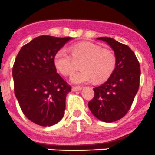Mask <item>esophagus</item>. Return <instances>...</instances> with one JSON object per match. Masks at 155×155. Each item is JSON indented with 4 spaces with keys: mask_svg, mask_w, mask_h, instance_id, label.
<instances>
[{
    "mask_svg": "<svg viewBox=\"0 0 155 155\" xmlns=\"http://www.w3.org/2000/svg\"><path fill=\"white\" fill-rule=\"evenodd\" d=\"M82 87L81 86H73L72 87V91H80Z\"/></svg>",
    "mask_w": 155,
    "mask_h": 155,
    "instance_id": "obj_1",
    "label": "esophagus"
}]
</instances>
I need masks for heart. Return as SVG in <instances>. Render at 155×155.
Here are the masks:
<instances>
[{"label": "heart", "mask_w": 155, "mask_h": 155, "mask_svg": "<svg viewBox=\"0 0 155 155\" xmlns=\"http://www.w3.org/2000/svg\"><path fill=\"white\" fill-rule=\"evenodd\" d=\"M71 54L61 49L56 53L53 62L59 72L68 76L81 64V71L71 75V80L81 84L94 80L100 83L107 80L116 66V57L111 50L89 42H81L70 47Z\"/></svg>", "instance_id": "heart-1"}]
</instances>
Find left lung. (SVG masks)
Listing matches in <instances>:
<instances>
[{"label":"left lung","instance_id":"8db88e82","mask_svg":"<svg viewBox=\"0 0 155 155\" xmlns=\"http://www.w3.org/2000/svg\"><path fill=\"white\" fill-rule=\"evenodd\" d=\"M97 39L107 42L114 50L116 68L107 81L94 87L88 107L98 120L112 123L123 118L130 109L140 85V63L127 45L109 37Z\"/></svg>","mask_w":155,"mask_h":155}]
</instances>
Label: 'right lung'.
Returning a JSON list of instances; mask_svg holds the SVG:
<instances>
[{"mask_svg":"<svg viewBox=\"0 0 155 155\" xmlns=\"http://www.w3.org/2000/svg\"><path fill=\"white\" fill-rule=\"evenodd\" d=\"M71 39L36 37L21 47L14 63L15 94L25 116L37 125L53 126L64 115L71 87L57 72L53 58Z\"/></svg>","mask_w":155,"mask_h":155,"instance_id":"1","label":"right lung"}]
</instances>
